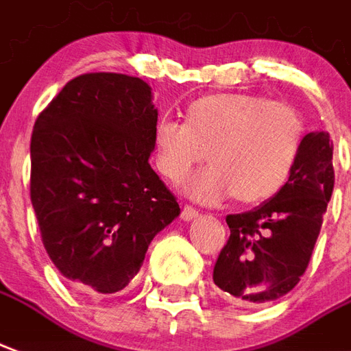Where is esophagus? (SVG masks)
Masks as SVG:
<instances>
[{
	"label": "esophagus",
	"mask_w": 351,
	"mask_h": 351,
	"mask_svg": "<svg viewBox=\"0 0 351 351\" xmlns=\"http://www.w3.org/2000/svg\"><path fill=\"white\" fill-rule=\"evenodd\" d=\"M195 217H199V210H195L193 206H189V204H184L182 206L184 221H191V219H195Z\"/></svg>",
	"instance_id": "34e87169"
}]
</instances>
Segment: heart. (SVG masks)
Here are the masks:
<instances>
[{"label": "heart", "mask_w": 351, "mask_h": 351, "mask_svg": "<svg viewBox=\"0 0 351 351\" xmlns=\"http://www.w3.org/2000/svg\"><path fill=\"white\" fill-rule=\"evenodd\" d=\"M305 139V124L285 102L256 95L221 93L197 98L184 124L162 119L152 132L156 167L178 182L199 163L210 167L191 176L184 191L199 201L232 195L241 204L275 197L294 171Z\"/></svg>", "instance_id": "b5f03b06"}]
</instances>
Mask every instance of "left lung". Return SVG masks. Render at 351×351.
Segmentation results:
<instances>
[{"instance_id": "left-lung-1", "label": "left lung", "mask_w": 351, "mask_h": 351, "mask_svg": "<svg viewBox=\"0 0 351 351\" xmlns=\"http://www.w3.org/2000/svg\"><path fill=\"white\" fill-rule=\"evenodd\" d=\"M333 186V143L328 132H311L285 188L256 208L227 215L230 236L215 262L214 282L228 300L255 307L300 282Z\"/></svg>"}]
</instances>
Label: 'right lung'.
Here are the masks:
<instances>
[{
  "label": "right lung",
  "instance_id": "obj_1",
  "mask_svg": "<svg viewBox=\"0 0 351 351\" xmlns=\"http://www.w3.org/2000/svg\"><path fill=\"white\" fill-rule=\"evenodd\" d=\"M158 110L141 77H74L31 136V202L56 268L83 292L115 294L180 214L150 167Z\"/></svg>",
  "mask_w": 351,
  "mask_h": 351
}]
</instances>
